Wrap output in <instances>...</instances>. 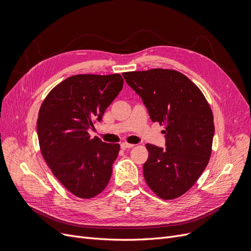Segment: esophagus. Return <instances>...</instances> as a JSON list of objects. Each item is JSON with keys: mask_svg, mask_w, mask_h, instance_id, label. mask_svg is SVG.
<instances>
[{"mask_svg": "<svg viewBox=\"0 0 251 251\" xmlns=\"http://www.w3.org/2000/svg\"><path fill=\"white\" fill-rule=\"evenodd\" d=\"M120 147H122L123 149H127V148H132V147H134V144H129V143L124 142V143L120 144Z\"/></svg>", "mask_w": 251, "mask_h": 251, "instance_id": "34e87169", "label": "esophagus"}]
</instances>
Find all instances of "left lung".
I'll list each match as a JSON object with an SVG mask.
<instances>
[{
    "label": "left lung",
    "mask_w": 251,
    "mask_h": 251,
    "mask_svg": "<svg viewBox=\"0 0 251 251\" xmlns=\"http://www.w3.org/2000/svg\"><path fill=\"white\" fill-rule=\"evenodd\" d=\"M123 76L141 97L150 119L165 126L166 148L146 144V183L160 199L182 196L209 163L214 136L212 110L200 88L175 70L151 69Z\"/></svg>",
    "instance_id": "1"
}]
</instances>
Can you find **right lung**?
<instances>
[{
    "label": "right lung",
    "instance_id": "obj_1",
    "mask_svg": "<svg viewBox=\"0 0 251 251\" xmlns=\"http://www.w3.org/2000/svg\"><path fill=\"white\" fill-rule=\"evenodd\" d=\"M123 86L119 74L74 75L51 89L39 110L41 153L58 181L78 198L98 196L111 178L119 144L92 139L87 131L101 122Z\"/></svg>",
    "mask_w": 251,
    "mask_h": 251
}]
</instances>
